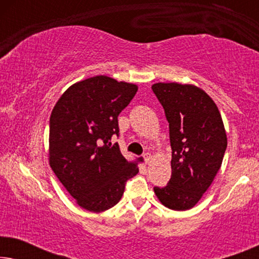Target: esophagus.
<instances>
[{"mask_svg": "<svg viewBox=\"0 0 259 259\" xmlns=\"http://www.w3.org/2000/svg\"><path fill=\"white\" fill-rule=\"evenodd\" d=\"M144 160H145V162H146V164H148V162H151V160H152V155H151V153H144Z\"/></svg>", "mask_w": 259, "mask_h": 259, "instance_id": "esophagus-1", "label": "esophagus"}]
</instances>
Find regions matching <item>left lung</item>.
Here are the masks:
<instances>
[{
    "label": "left lung",
    "instance_id": "8db88e82",
    "mask_svg": "<svg viewBox=\"0 0 259 259\" xmlns=\"http://www.w3.org/2000/svg\"><path fill=\"white\" fill-rule=\"evenodd\" d=\"M152 91L165 109L172 148L171 179L154 193L171 210H189L221 168L228 146L224 123L214 101L193 84L159 82Z\"/></svg>",
    "mask_w": 259,
    "mask_h": 259
}]
</instances>
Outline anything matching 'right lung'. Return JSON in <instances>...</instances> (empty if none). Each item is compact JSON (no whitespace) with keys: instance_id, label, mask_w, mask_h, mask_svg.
<instances>
[{"instance_id":"right-lung-1","label":"right lung","mask_w":259,"mask_h":259,"mask_svg":"<svg viewBox=\"0 0 259 259\" xmlns=\"http://www.w3.org/2000/svg\"><path fill=\"white\" fill-rule=\"evenodd\" d=\"M138 86L98 75L74 83L49 120V164L84 210L102 212L118 204L126 182L139 172L120 152L118 115Z\"/></svg>"}]
</instances>
